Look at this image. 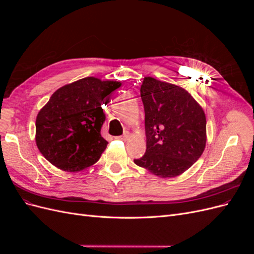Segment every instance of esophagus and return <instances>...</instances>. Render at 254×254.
I'll use <instances>...</instances> for the list:
<instances>
[{
	"label": "esophagus",
	"instance_id": "1",
	"mask_svg": "<svg viewBox=\"0 0 254 254\" xmlns=\"http://www.w3.org/2000/svg\"><path fill=\"white\" fill-rule=\"evenodd\" d=\"M129 135H130V134H129V132H128V131H125V132H124V134H122L121 136H119L118 139H121V140H124V141H126V140L128 139V137H129Z\"/></svg>",
	"mask_w": 254,
	"mask_h": 254
}]
</instances>
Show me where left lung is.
I'll return each mask as SVG.
<instances>
[{"label":"left lung","mask_w":254,"mask_h":254,"mask_svg":"<svg viewBox=\"0 0 254 254\" xmlns=\"http://www.w3.org/2000/svg\"><path fill=\"white\" fill-rule=\"evenodd\" d=\"M145 111L146 151L134 163L161 178L181 175L200 158L206 143L201 106L187 90L145 77L141 86Z\"/></svg>","instance_id":"left-lung-1"}]
</instances>
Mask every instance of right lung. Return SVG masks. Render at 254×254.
I'll return each instance as SVG.
<instances>
[{"instance_id":"obj_1","label":"right lung","mask_w":254,"mask_h":254,"mask_svg":"<svg viewBox=\"0 0 254 254\" xmlns=\"http://www.w3.org/2000/svg\"><path fill=\"white\" fill-rule=\"evenodd\" d=\"M120 81L86 77L59 88L36 119V144L50 163L79 172L96 163L107 147L101 134L104 99Z\"/></svg>"}]
</instances>
